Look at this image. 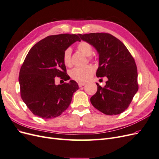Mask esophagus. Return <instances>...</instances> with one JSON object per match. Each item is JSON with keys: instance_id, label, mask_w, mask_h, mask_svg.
<instances>
[{"instance_id": "esophagus-1", "label": "esophagus", "mask_w": 159, "mask_h": 159, "mask_svg": "<svg viewBox=\"0 0 159 159\" xmlns=\"http://www.w3.org/2000/svg\"><path fill=\"white\" fill-rule=\"evenodd\" d=\"M85 85V83H84V82H79L78 83V85H79L80 88L83 87V86H84Z\"/></svg>"}]
</instances>
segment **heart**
Masks as SVG:
<instances>
[{"instance_id": "b5f03b06", "label": "heart", "mask_w": 159, "mask_h": 159, "mask_svg": "<svg viewBox=\"0 0 159 159\" xmlns=\"http://www.w3.org/2000/svg\"><path fill=\"white\" fill-rule=\"evenodd\" d=\"M78 49L85 56H89L90 59V56L93 53V48L88 42H81L78 45ZM71 50L70 48L66 49L63 53V61L66 66H71ZM94 71L93 67L90 65L84 67H76L70 71V75L72 79L76 81H84L88 80L93 74Z\"/></svg>"}]
</instances>
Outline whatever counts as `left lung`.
I'll return each mask as SVG.
<instances>
[{
	"instance_id": "left-lung-1",
	"label": "left lung",
	"mask_w": 159,
	"mask_h": 159,
	"mask_svg": "<svg viewBox=\"0 0 159 159\" xmlns=\"http://www.w3.org/2000/svg\"><path fill=\"white\" fill-rule=\"evenodd\" d=\"M79 36L98 53L99 67L96 75L108 79L104 87L96 83L98 90L90 99L91 104L105 115L123 113L139 88L137 69L133 57L123 43L110 34H80Z\"/></svg>"
}]
</instances>
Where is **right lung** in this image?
Returning a JSON list of instances; mask_svg holds the SVG:
<instances>
[{
    "instance_id": "1",
    "label": "right lung",
    "mask_w": 159,
    "mask_h": 159,
    "mask_svg": "<svg viewBox=\"0 0 159 159\" xmlns=\"http://www.w3.org/2000/svg\"><path fill=\"white\" fill-rule=\"evenodd\" d=\"M76 41H81L76 34L49 36L28 52L18 80L21 98L34 115L43 119L54 118L69 107L74 93L79 89L78 84L70 80L67 84L56 85L55 78L70 80L63 53Z\"/></svg>"
}]
</instances>
